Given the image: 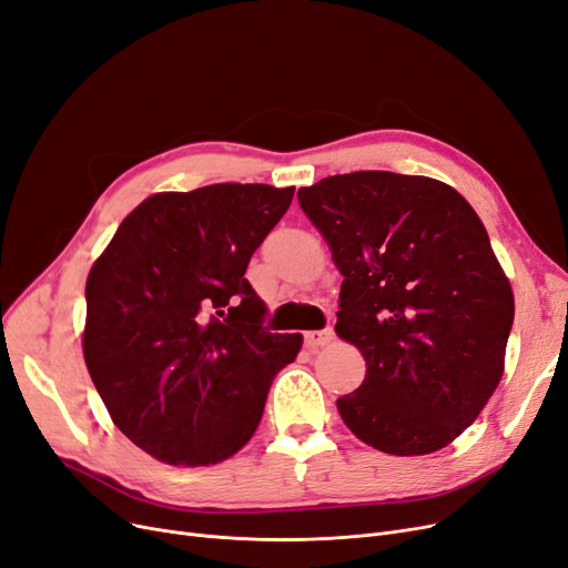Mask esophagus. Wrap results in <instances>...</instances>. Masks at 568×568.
Returning a JSON list of instances; mask_svg holds the SVG:
<instances>
[{"instance_id":"esophagus-1","label":"esophagus","mask_w":568,"mask_h":568,"mask_svg":"<svg viewBox=\"0 0 568 568\" xmlns=\"http://www.w3.org/2000/svg\"><path fill=\"white\" fill-rule=\"evenodd\" d=\"M332 341H334V329H332V327L313 329V332H306V334H304L306 348H323V345H327V343H332Z\"/></svg>"}]
</instances>
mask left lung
I'll use <instances>...</instances> for the list:
<instances>
[{"mask_svg":"<svg viewBox=\"0 0 568 568\" xmlns=\"http://www.w3.org/2000/svg\"><path fill=\"white\" fill-rule=\"evenodd\" d=\"M343 283L336 334L366 359L336 399L387 455H429L471 425L504 376L513 290L480 217L427 176L355 171L300 187Z\"/></svg>","mask_w":568,"mask_h":568,"instance_id":"8db88e82","label":"left lung"}]
</instances>
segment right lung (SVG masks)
I'll list each match as a JSON object with an SVG mask.
<instances>
[{
  "label": "right lung",
  "mask_w": 568,
  "mask_h": 568,
  "mask_svg": "<svg viewBox=\"0 0 568 568\" xmlns=\"http://www.w3.org/2000/svg\"><path fill=\"white\" fill-rule=\"evenodd\" d=\"M294 187L215 183L148 196L85 283L83 355L115 427L174 466H209L255 434L302 334L262 327L245 268Z\"/></svg>",
  "instance_id": "add662e5"
}]
</instances>
